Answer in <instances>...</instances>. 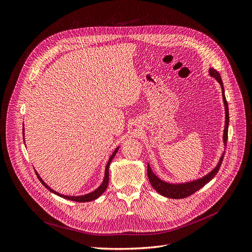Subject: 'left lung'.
Masks as SVG:
<instances>
[{"label":"left lung","instance_id":"1","mask_svg":"<svg viewBox=\"0 0 252 252\" xmlns=\"http://www.w3.org/2000/svg\"><path fill=\"white\" fill-rule=\"evenodd\" d=\"M210 75L212 77H215L217 79V81L220 84L221 87V92H222V99H223V104H224V109H225V125H224V130H223V144L224 146H226V142H227V132H228V122H229V115H228V105H227V101L225 99V95H224V88H223V83L220 77V74L214 68H210L209 70ZM223 156L224 153H222L217 167L210 172L208 175L204 176L203 178H200L198 180H194L191 182H187V183H182V184H171V183H167L163 180H161L160 178H158L153 171L151 170L149 164H148V178L149 181L152 185V187L156 189V191H158L160 194L170 197V198H184L187 197L190 194H192L193 192H195L196 190H198L199 189H202L205 185H207L209 182H211L215 176L217 175V173L220 170V167L222 163L223 160Z\"/></svg>","mask_w":252,"mask_h":252}]
</instances>
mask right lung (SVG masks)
Wrapping results in <instances>:
<instances>
[{"mask_svg":"<svg viewBox=\"0 0 252 252\" xmlns=\"http://www.w3.org/2000/svg\"><path fill=\"white\" fill-rule=\"evenodd\" d=\"M23 135L25 136V128H23ZM24 140H25V137H24ZM118 149H119V147H117L116 149H115V151L113 152V154L111 155V157L109 158V160H108V163H107V165H106V168H105V173H104V179H103V182H102V184L100 185L95 190H93V191H91V192H89V193H86V194H82V195H65V194H62V193H60V192H58V191H56L55 189H53L52 188H49L44 182H43V180L39 177V175L36 173V171H35V174H36V176H37V178H38V180L40 181V183L49 190V191H52V192H54L55 194H57V195H60V196H62V197H63V198H66V199H69V200H73V202H77V203H86V202H91V200H94V199H96L97 197H99L100 195H101L103 192H104V190L107 189V187H108V182H109V165H110V163H111V161L113 160V158L115 157V155H116V153H117V151H118Z\"/></svg>","mask_w":252,"mask_h":252,"instance_id":"add662e5","label":"right lung"}]
</instances>
